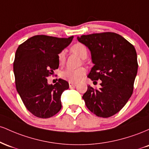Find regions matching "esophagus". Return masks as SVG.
<instances>
[{
	"label": "esophagus",
	"instance_id": "obj_1",
	"mask_svg": "<svg viewBox=\"0 0 149 149\" xmlns=\"http://www.w3.org/2000/svg\"><path fill=\"white\" fill-rule=\"evenodd\" d=\"M69 85L70 88H71V87L76 86V83H73V82H69Z\"/></svg>",
	"mask_w": 149,
	"mask_h": 149
}]
</instances>
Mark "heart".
<instances>
[{"label": "heart", "instance_id": "obj_1", "mask_svg": "<svg viewBox=\"0 0 149 149\" xmlns=\"http://www.w3.org/2000/svg\"><path fill=\"white\" fill-rule=\"evenodd\" d=\"M71 52L76 54L78 57L81 59H85L88 56V48L84 44L81 42H76L73 44L71 47ZM66 59V56H65V52L64 51H61L58 54V61H59V65H63L65 62ZM87 73V70L84 67H80L76 69H64L61 72L60 76L63 79H65L69 82H76L79 81L83 78Z\"/></svg>", "mask_w": 149, "mask_h": 149}]
</instances>
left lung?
I'll list each match as a JSON object with an SVG mask.
<instances>
[{
	"label": "left lung",
	"instance_id": "left-lung-1",
	"mask_svg": "<svg viewBox=\"0 0 149 149\" xmlns=\"http://www.w3.org/2000/svg\"><path fill=\"white\" fill-rule=\"evenodd\" d=\"M78 40L90 49L95 64L88 77L94 82L102 80L100 89L88 85L83 96L85 105L99 117H111L132 95L138 69L134 45L113 32L83 35Z\"/></svg>",
	"mask_w": 149,
	"mask_h": 149
}]
</instances>
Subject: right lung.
Segmentation results:
<instances>
[{"mask_svg":"<svg viewBox=\"0 0 149 149\" xmlns=\"http://www.w3.org/2000/svg\"><path fill=\"white\" fill-rule=\"evenodd\" d=\"M73 38L37 35L17 49L13 64L17 90L26 108L38 118L52 117L61 109V95L69 83L59 78L49 85L47 78L59 67L58 54Z\"/></svg>","mask_w":149,"mask_h":149,"instance_id":"1","label":"right lung"}]
</instances>
